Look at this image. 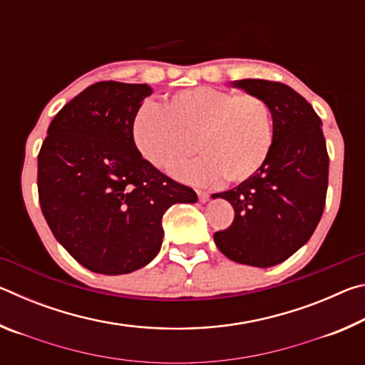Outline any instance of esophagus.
<instances>
[{
	"label": "esophagus",
	"mask_w": 365,
	"mask_h": 365,
	"mask_svg": "<svg viewBox=\"0 0 365 365\" xmlns=\"http://www.w3.org/2000/svg\"><path fill=\"white\" fill-rule=\"evenodd\" d=\"M196 193H197V200H200V202H207V200H209V193H207V191L197 190Z\"/></svg>",
	"instance_id": "obj_1"
}]
</instances>
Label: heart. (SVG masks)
<instances>
[{"label": "heart", "mask_w": 365, "mask_h": 365, "mask_svg": "<svg viewBox=\"0 0 365 365\" xmlns=\"http://www.w3.org/2000/svg\"><path fill=\"white\" fill-rule=\"evenodd\" d=\"M133 140L146 160L160 169L200 149L205 156L172 174L197 185L248 180L267 160L274 119L264 98L197 86L172 95L165 106L145 104L133 120ZM198 145H195V141Z\"/></svg>", "instance_id": "heart-1"}]
</instances>
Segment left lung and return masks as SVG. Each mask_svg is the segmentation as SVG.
Segmentation results:
<instances>
[{
	"instance_id": "8db88e82",
	"label": "left lung",
	"mask_w": 365,
	"mask_h": 365,
	"mask_svg": "<svg viewBox=\"0 0 365 365\" xmlns=\"http://www.w3.org/2000/svg\"><path fill=\"white\" fill-rule=\"evenodd\" d=\"M233 88L264 98L274 119V143L255 175L224 193L235 219L215 232L222 255L252 267H272L307 243L322 217L329 154L322 120L304 98L288 85L261 78L232 82Z\"/></svg>"
}]
</instances>
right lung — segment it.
Instances as JSON below:
<instances>
[{"instance_id": "obj_1", "label": "right lung", "mask_w": 365, "mask_h": 365, "mask_svg": "<svg viewBox=\"0 0 365 365\" xmlns=\"http://www.w3.org/2000/svg\"><path fill=\"white\" fill-rule=\"evenodd\" d=\"M151 93L148 83L90 85L54 115L41 145L43 215L66 251L95 274L145 267L163 245L164 212L197 201L135 146V115Z\"/></svg>"}]
</instances>
